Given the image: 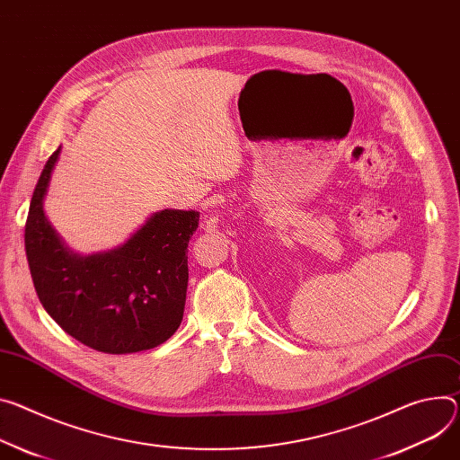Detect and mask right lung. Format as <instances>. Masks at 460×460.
<instances>
[{
  "mask_svg": "<svg viewBox=\"0 0 460 460\" xmlns=\"http://www.w3.org/2000/svg\"><path fill=\"white\" fill-rule=\"evenodd\" d=\"M58 154L40 174L25 222V253L41 306L97 352L132 354L164 343L183 319L187 247L199 213L164 208L113 252L73 255L41 208Z\"/></svg>",
  "mask_w": 460,
  "mask_h": 460,
  "instance_id": "add662e5",
  "label": "right lung"
}]
</instances>
